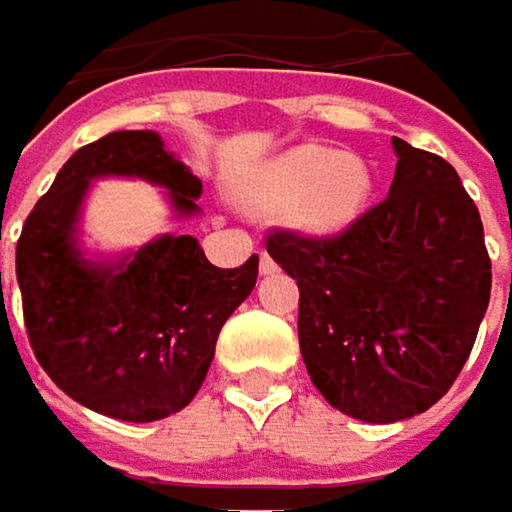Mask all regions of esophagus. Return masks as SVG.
Returning a JSON list of instances; mask_svg holds the SVG:
<instances>
[{"mask_svg":"<svg viewBox=\"0 0 512 512\" xmlns=\"http://www.w3.org/2000/svg\"><path fill=\"white\" fill-rule=\"evenodd\" d=\"M260 272L263 275H269V272H275V260L266 255V252H260Z\"/></svg>","mask_w":512,"mask_h":512,"instance_id":"1","label":"esophagus"}]
</instances>
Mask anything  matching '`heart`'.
Masks as SVG:
<instances>
[{"label":"heart","instance_id":"b5f03b06","mask_svg":"<svg viewBox=\"0 0 512 512\" xmlns=\"http://www.w3.org/2000/svg\"><path fill=\"white\" fill-rule=\"evenodd\" d=\"M370 195L367 165L356 154L320 145H299L252 168L240 183L249 210L287 219L314 237L338 234L353 225Z\"/></svg>","mask_w":512,"mask_h":512}]
</instances>
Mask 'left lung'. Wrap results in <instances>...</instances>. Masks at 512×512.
Listing matches in <instances>:
<instances>
[{
    "label": "left lung",
    "mask_w": 512,
    "mask_h": 512,
    "mask_svg": "<svg viewBox=\"0 0 512 512\" xmlns=\"http://www.w3.org/2000/svg\"><path fill=\"white\" fill-rule=\"evenodd\" d=\"M388 198L329 240L275 231L269 257L299 284V350L344 415L394 424L439 403L489 305L483 222L442 156L391 139Z\"/></svg>",
    "instance_id": "obj_1"
}]
</instances>
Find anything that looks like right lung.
<instances>
[{"label": "right lung", "mask_w": 512, "mask_h": 512, "mask_svg": "<svg viewBox=\"0 0 512 512\" xmlns=\"http://www.w3.org/2000/svg\"><path fill=\"white\" fill-rule=\"evenodd\" d=\"M103 177H139L165 189L177 219L201 213V180L154 130H118L79 148L17 240L23 317L35 358L67 397L148 424L198 394L225 320L255 290L257 255L219 269L195 237L162 234L139 252L91 257L79 219L91 183Z\"/></svg>", "instance_id": "1"}]
</instances>
